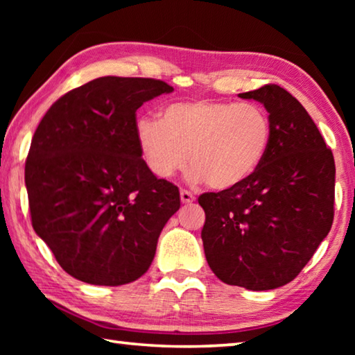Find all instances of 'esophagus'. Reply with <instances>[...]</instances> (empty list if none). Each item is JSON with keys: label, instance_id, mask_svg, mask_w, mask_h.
I'll return each instance as SVG.
<instances>
[{"label": "esophagus", "instance_id": "34e87169", "mask_svg": "<svg viewBox=\"0 0 355 355\" xmlns=\"http://www.w3.org/2000/svg\"><path fill=\"white\" fill-rule=\"evenodd\" d=\"M180 199H182L183 203H192L196 200V197L192 196L189 191H182V192H180Z\"/></svg>", "mask_w": 355, "mask_h": 355}]
</instances>
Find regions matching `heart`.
<instances>
[{
	"label": "heart",
	"mask_w": 355,
	"mask_h": 355,
	"mask_svg": "<svg viewBox=\"0 0 355 355\" xmlns=\"http://www.w3.org/2000/svg\"><path fill=\"white\" fill-rule=\"evenodd\" d=\"M135 135L156 178L173 177L191 159L189 182L224 191L258 171L271 147L272 125L260 105L192 100L167 105L158 119H139Z\"/></svg>",
	"instance_id": "1"
}]
</instances>
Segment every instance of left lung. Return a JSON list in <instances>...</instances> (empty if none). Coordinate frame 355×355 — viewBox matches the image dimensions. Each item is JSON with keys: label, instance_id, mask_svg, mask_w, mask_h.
Returning a JSON list of instances; mask_svg holds the SVG:
<instances>
[{"label": "left lung", "instance_id": "left-lung-1", "mask_svg": "<svg viewBox=\"0 0 355 355\" xmlns=\"http://www.w3.org/2000/svg\"><path fill=\"white\" fill-rule=\"evenodd\" d=\"M238 97L268 111L271 147L244 183L199 197L202 241L219 280L266 291L290 284L327 236L335 163L309 112L285 89L268 84Z\"/></svg>", "mask_w": 355, "mask_h": 355}]
</instances>
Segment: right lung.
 I'll return each instance as SVG.
<instances>
[{"label":"right lung","instance_id":"obj_1","mask_svg":"<svg viewBox=\"0 0 355 355\" xmlns=\"http://www.w3.org/2000/svg\"><path fill=\"white\" fill-rule=\"evenodd\" d=\"M173 87L101 76L59 98L35 130L25 166L34 232L65 272L91 285L135 282L180 208L136 144V111Z\"/></svg>","mask_w":355,"mask_h":355}]
</instances>
